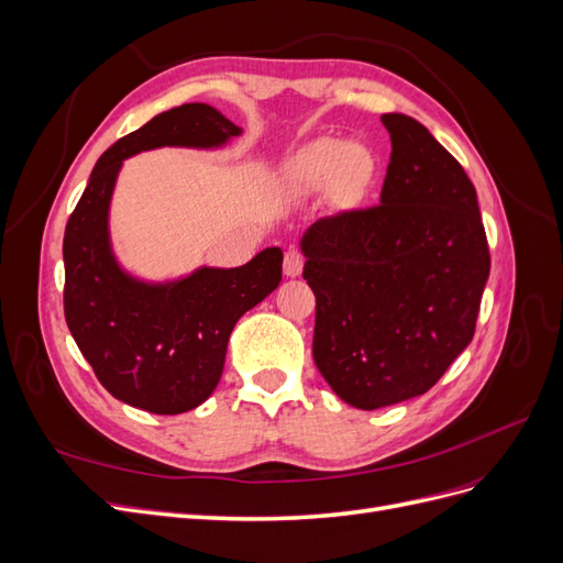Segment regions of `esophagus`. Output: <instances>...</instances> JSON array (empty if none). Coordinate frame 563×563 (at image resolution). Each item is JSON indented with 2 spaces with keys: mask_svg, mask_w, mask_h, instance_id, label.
I'll return each instance as SVG.
<instances>
[{
  "mask_svg": "<svg viewBox=\"0 0 563 563\" xmlns=\"http://www.w3.org/2000/svg\"><path fill=\"white\" fill-rule=\"evenodd\" d=\"M302 265H305L302 253L298 249H288L286 255H284V275L286 277H298L302 272Z\"/></svg>",
  "mask_w": 563,
  "mask_h": 563,
  "instance_id": "esophagus-1",
  "label": "esophagus"
}]
</instances>
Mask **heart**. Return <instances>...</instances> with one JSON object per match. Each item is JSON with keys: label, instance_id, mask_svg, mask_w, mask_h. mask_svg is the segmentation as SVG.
<instances>
[{"label": "heart", "instance_id": "1", "mask_svg": "<svg viewBox=\"0 0 563 563\" xmlns=\"http://www.w3.org/2000/svg\"><path fill=\"white\" fill-rule=\"evenodd\" d=\"M373 174V157L360 145H343L338 141H321L302 150L288 166V183L296 190H317L333 176L343 192H356Z\"/></svg>", "mask_w": 563, "mask_h": 563}]
</instances>
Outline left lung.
Returning a JSON list of instances; mask_svg holds the SVG:
<instances>
[{"label": "left lung", "mask_w": 563, "mask_h": 563, "mask_svg": "<svg viewBox=\"0 0 563 563\" xmlns=\"http://www.w3.org/2000/svg\"><path fill=\"white\" fill-rule=\"evenodd\" d=\"M380 203L319 218L302 236L317 298L312 354L350 406L424 395L476 329L490 253L465 168L413 117L389 112Z\"/></svg>", "instance_id": "1"}]
</instances>
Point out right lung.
Instances as JSON below:
<instances>
[{"label":"right lung","instance_id":"1","mask_svg":"<svg viewBox=\"0 0 563 563\" xmlns=\"http://www.w3.org/2000/svg\"><path fill=\"white\" fill-rule=\"evenodd\" d=\"M240 135L218 110L185 103L119 139L96 162L65 225L63 308L79 352L110 395L150 413L176 416L211 397L240 317L282 282L279 249L242 267H201L172 284H143L112 258L108 207L122 162L162 145L213 147Z\"/></svg>","mask_w":563,"mask_h":563}]
</instances>
